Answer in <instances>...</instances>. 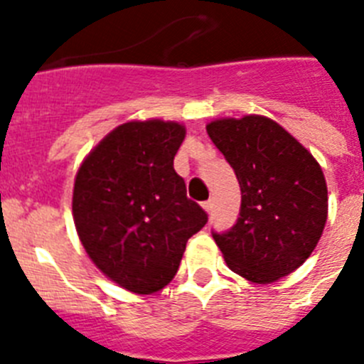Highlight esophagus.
<instances>
[{
  "label": "esophagus",
  "mask_w": 364,
  "mask_h": 364,
  "mask_svg": "<svg viewBox=\"0 0 364 364\" xmlns=\"http://www.w3.org/2000/svg\"><path fill=\"white\" fill-rule=\"evenodd\" d=\"M202 208H204V210L208 211V213H210V211L213 210V200H205L204 204H202Z\"/></svg>",
  "instance_id": "esophagus-1"
}]
</instances>
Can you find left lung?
<instances>
[{
	"label": "left lung",
	"instance_id": "1",
	"mask_svg": "<svg viewBox=\"0 0 364 364\" xmlns=\"http://www.w3.org/2000/svg\"><path fill=\"white\" fill-rule=\"evenodd\" d=\"M208 134L240 186L239 218L211 231L231 272L259 284L277 281L311 255L328 217L323 169L308 149L266 117L215 120Z\"/></svg>",
	"mask_w": 364,
	"mask_h": 364
}]
</instances>
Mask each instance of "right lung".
<instances>
[{"label": "right lung", "instance_id": "add662e5", "mask_svg": "<svg viewBox=\"0 0 364 364\" xmlns=\"http://www.w3.org/2000/svg\"><path fill=\"white\" fill-rule=\"evenodd\" d=\"M184 136V125L175 122L118 125L89 153L74 180V224L87 255L134 294L169 284L188 240L208 222L173 167Z\"/></svg>", "mask_w": 364, "mask_h": 364}]
</instances>
